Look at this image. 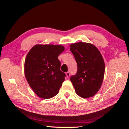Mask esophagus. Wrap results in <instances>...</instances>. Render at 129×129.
Segmentation results:
<instances>
[{
    "instance_id": "34e87169",
    "label": "esophagus",
    "mask_w": 129,
    "mask_h": 129,
    "mask_svg": "<svg viewBox=\"0 0 129 129\" xmlns=\"http://www.w3.org/2000/svg\"><path fill=\"white\" fill-rule=\"evenodd\" d=\"M65 75H66V76H67L68 78H69V77L70 76V73L69 72H67L65 73Z\"/></svg>"
}]
</instances>
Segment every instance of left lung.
Instances as JSON below:
<instances>
[{
  "label": "left lung",
  "mask_w": 129,
  "mask_h": 129,
  "mask_svg": "<svg viewBox=\"0 0 129 129\" xmlns=\"http://www.w3.org/2000/svg\"><path fill=\"white\" fill-rule=\"evenodd\" d=\"M78 65V72L70 78L76 93L84 99L94 95L101 88L105 63L101 53L91 43L78 42L70 45Z\"/></svg>",
  "instance_id": "obj_1"
}]
</instances>
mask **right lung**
I'll list each match as a JSON object with an SVG mask.
<instances>
[{
  "instance_id": "right-lung-1",
  "label": "right lung",
  "mask_w": 129,
  "mask_h": 129,
  "mask_svg": "<svg viewBox=\"0 0 129 129\" xmlns=\"http://www.w3.org/2000/svg\"><path fill=\"white\" fill-rule=\"evenodd\" d=\"M64 50L61 45H36L26 55L25 76L38 97L51 99L58 93L65 74L60 70L58 57Z\"/></svg>"
}]
</instances>
